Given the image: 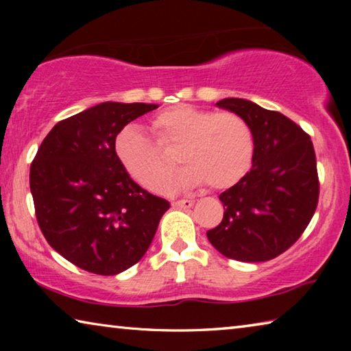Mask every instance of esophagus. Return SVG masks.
<instances>
[{
	"instance_id": "1",
	"label": "esophagus",
	"mask_w": 351,
	"mask_h": 351,
	"mask_svg": "<svg viewBox=\"0 0 351 351\" xmlns=\"http://www.w3.org/2000/svg\"><path fill=\"white\" fill-rule=\"evenodd\" d=\"M193 203H195L193 199H178V201H173V206L180 207V209H189V207L193 206Z\"/></svg>"
}]
</instances>
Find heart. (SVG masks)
<instances>
[{"instance_id":"heart-1","label":"heart","mask_w":351,"mask_h":351,"mask_svg":"<svg viewBox=\"0 0 351 351\" xmlns=\"http://www.w3.org/2000/svg\"><path fill=\"white\" fill-rule=\"evenodd\" d=\"M156 142L138 127H127L116 139V153L123 169L142 187L162 192L169 186L180 153L187 165L178 186L228 189L239 182L252 165L254 133L235 112H215L192 105L164 110L152 121Z\"/></svg>"}]
</instances>
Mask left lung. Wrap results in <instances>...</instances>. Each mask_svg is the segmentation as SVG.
Here are the masks:
<instances>
[{
    "label": "left lung",
    "mask_w": 351,
    "mask_h": 351,
    "mask_svg": "<svg viewBox=\"0 0 351 351\" xmlns=\"http://www.w3.org/2000/svg\"><path fill=\"white\" fill-rule=\"evenodd\" d=\"M217 106L241 116L254 133L252 169L219 195L223 221L207 230L212 246L239 261H266L287 251L316 212L319 176L310 134L278 111L246 99Z\"/></svg>",
    "instance_id": "obj_1"
}]
</instances>
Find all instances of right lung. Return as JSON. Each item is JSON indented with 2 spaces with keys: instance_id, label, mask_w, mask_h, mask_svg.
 <instances>
[{
  "instance_id": "obj_1",
  "label": "right lung",
  "mask_w": 351,
  "mask_h": 351,
  "mask_svg": "<svg viewBox=\"0 0 351 351\" xmlns=\"http://www.w3.org/2000/svg\"><path fill=\"white\" fill-rule=\"evenodd\" d=\"M156 108L104 102L63 119L31 164L29 184L46 241L93 274L116 276L138 263L170 207L138 186L116 153L123 127Z\"/></svg>"
}]
</instances>
